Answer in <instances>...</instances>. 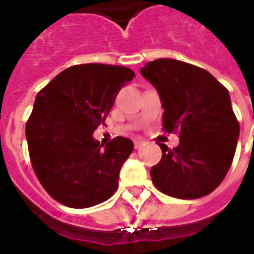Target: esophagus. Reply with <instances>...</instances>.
Masks as SVG:
<instances>
[{
	"label": "esophagus",
	"mask_w": 254,
	"mask_h": 254,
	"mask_svg": "<svg viewBox=\"0 0 254 254\" xmlns=\"http://www.w3.org/2000/svg\"><path fill=\"white\" fill-rule=\"evenodd\" d=\"M143 143H145V141H142V139H134L135 149H141V147L143 146Z\"/></svg>",
	"instance_id": "esophagus-1"
}]
</instances>
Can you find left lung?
Listing matches in <instances>:
<instances>
[{
	"mask_svg": "<svg viewBox=\"0 0 254 254\" xmlns=\"http://www.w3.org/2000/svg\"><path fill=\"white\" fill-rule=\"evenodd\" d=\"M141 75L158 92L163 130L179 131L177 147L158 143L162 158L151 181L178 199L208 195L228 173L240 134L228 89L208 71L167 58L146 63Z\"/></svg>",
	"mask_w": 254,
	"mask_h": 254,
	"instance_id": "obj_1",
	"label": "left lung"
}]
</instances>
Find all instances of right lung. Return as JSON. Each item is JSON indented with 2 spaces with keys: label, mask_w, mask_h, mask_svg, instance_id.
<instances>
[{
  "label": "right lung",
  "mask_w": 254,
  "mask_h": 254,
  "mask_svg": "<svg viewBox=\"0 0 254 254\" xmlns=\"http://www.w3.org/2000/svg\"><path fill=\"white\" fill-rule=\"evenodd\" d=\"M134 76L123 65H73L35 97L26 124L30 159L43 189L63 205L88 208L116 192L120 170L134 145L117 137L104 146L93 131Z\"/></svg>",
  "instance_id": "1"
}]
</instances>
